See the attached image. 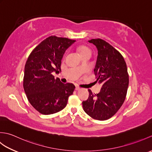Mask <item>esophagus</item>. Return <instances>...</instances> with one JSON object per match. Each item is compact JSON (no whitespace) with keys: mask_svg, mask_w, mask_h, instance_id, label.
<instances>
[{"mask_svg":"<svg viewBox=\"0 0 152 152\" xmlns=\"http://www.w3.org/2000/svg\"><path fill=\"white\" fill-rule=\"evenodd\" d=\"M75 89L76 90V91H78V90H80V88H79V87H78V86H76Z\"/></svg>","mask_w":152,"mask_h":152,"instance_id":"esophagus-1","label":"esophagus"}]
</instances>
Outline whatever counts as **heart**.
Returning <instances> with one entry per match:
<instances>
[{"label": "heart", "mask_w": 152, "mask_h": 152, "mask_svg": "<svg viewBox=\"0 0 152 152\" xmlns=\"http://www.w3.org/2000/svg\"><path fill=\"white\" fill-rule=\"evenodd\" d=\"M79 52L81 56L82 55L85 54V53H91V50H90L88 47L86 46H82L79 48Z\"/></svg>", "instance_id": "1"}]
</instances>
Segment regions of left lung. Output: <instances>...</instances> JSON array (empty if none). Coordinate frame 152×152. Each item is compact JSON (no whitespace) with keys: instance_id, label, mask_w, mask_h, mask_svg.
<instances>
[{"instance_id":"1","label":"left lung","mask_w":152,"mask_h":152,"mask_svg":"<svg viewBox=\"0 0 152 152\" xmlns=\"http://www.w3.org/2000/svg\"><path fill=\"white\" fill-rule=\"evenodd\" d=\"M88 42L98 51L94 73L102 88L98 94L88 90L89 97L82 102L83 108L92 118L106 120L124 102L129 86L127 64L121 53L106 41L97 38Z\"/></svg>"}]
</instances>
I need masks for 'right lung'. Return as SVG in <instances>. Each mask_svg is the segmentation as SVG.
I'll return each instance as SVG.
<instances>
[{
	"instance_id": "obj_1",
	"label": "right lung",
	"mask_w": 152,
	"mask_h": 152,
	"mask_svg": "<svg viewBox=\"0 0 152 152\" xmlns=\"http://www.w3.org/2000/svg\"><path fill=\"white\" fill-rule=\"evenodd\" d=\"M75 40L51 36L38 44L25 66L23 88L31 104L44 115L57 113L65 107L75 86L55 79L52 73L61 72V60Z\"/></svg>"
}]
</instances>
